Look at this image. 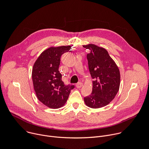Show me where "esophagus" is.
<instances>
[{
    "instance_id": "34e87169",
    "label": "esophagus",
    "mask_w": 149,
    "mask_h": 149,
    "mask_svg": "<svg viewBox=\"0 0 149 149\" xmlns=\"http://www.w3.org/2000/svg\"><path fill=\"white\" fill-rule=\"evenodd\" d=\"M82 86H83V83H82L81 82H79V83H77L76 84V87L77 88H81V87H82Z\"/></svg>"
}]
</instances>
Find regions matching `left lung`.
I'll use <instances>...</instances> for the list:
<instances>
[{"label": "left lung", "mask_w": 149, "mask_h": 149, "mask_svg": "<svg viewBox=\"0 0 149 149\" xmlns=\"http://www.w3.org/2000/svg\"><path fill=\"white\" fill-rule=\"evenodd\" d=\"M90 53L87 54L88 69L93 81L91 95L84 98L86 105L99 109L109 104L120 87V74L117 65L103 47L94 44L83 45Z\"/></svg>", "instance_id": "obj_1"}]
</instances>
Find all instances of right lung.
Here are the masks:
<instances>
[{
    "label": "right lung",
    "instance_id": "obj_1",
    "mask_svg": "<svg viewBox=\"0 0 149 149\" xmlns=\"http://www.w3.org/2000/svg\"><path fill=\"white\" fill-rule=\"evenodd\" d=\"M70 46L50 47L44 50L32 69L34 90L39 100L51 109H58L66 103L74 86H66L58 71L62 54L70 51Z\"/></svg>",
    "mask_w": 149,
    "mask_h": 149
}]
</instances>
